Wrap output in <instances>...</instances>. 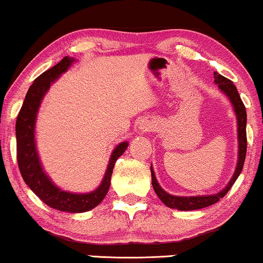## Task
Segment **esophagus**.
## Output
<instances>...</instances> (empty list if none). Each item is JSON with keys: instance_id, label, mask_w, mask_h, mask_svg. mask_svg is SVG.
<instances>
[{"instance_id": "1", "label": "esophagus", "mask_w": 263, "mask_h": 263, "mask_svg": "<svg viewBox=\"0 0 263 263\" xmlns=\"http://www.w3.org/2000/svg\"><path fill=\"white\" fill-rule=\"evenodd\" d=\"M152 128H154V125H152V123L147 122V121H142V122L140 123V124H139V130L144 132V133L152 130Z\"/></svg>"}]
</instances>
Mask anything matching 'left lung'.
<instances>
[{
    "label": "left lung",
    "instance_id": "left-lung-1",
    "mask_svg": "<svg viewBox=\"0 0 263 263\" xmlns=\"http://www.w3.org/2000/svg\"><path fill=\"white\" fill-rule=\"evenodd\" d=\"M213 78H215V84L218 85V89L228 97L229 102L232 103L233 109H234L236 116V123H238V162H236V167L234 171V174L228 181L226 187L217 194H212V195H200V196H177L168 194L164 189H162L160 184L155 176L154 168L151 166V179H152V186H154L155 193L157 194L158 199L164 203L170 209H176L179 211H193V210H200L205 209L207 206L213 205V203L218 202L223 196L228 193L238 177L240 176L242 167H244L245 156H246V109L244 103H242L240 95H239L238 90L233 82L227 79L221 74L217 72L213 73Z\"/></svg>",
    "mask_w": 263,
    "mask_h": 263
}]
</instances>
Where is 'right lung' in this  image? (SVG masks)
Returning a JSON list of instances; mask_svg holds the SVG:
<instances>
[{"label": "right lung", "instance_id": "right-lung-1", "mask_svg": "<svg viewBox=\"0 0 263 263\" xmlns=\"http://www.w3.org/2000/svg\"><path fill=\"white\" fill-rule=\"evenodd\" d=\"M76 62L72 57H64L60 63L50 68L39 76L29 87L27 96L19 111L15 122V137H17V160L21 174L25 184L34 191L35 195L47 206L54 210L69 213H82L90 211L105 199L111 185V177L116 161L124 154L128 147V141L117 145L112 151L105 177L99 186L91 193H70L61 189L51 180L42 167L39 157L36 141H35V124L39 108L50 86L66 73L69 67Z\"/></svg>", "mask_w": 263, "mask_h": 263}]
</instances>
